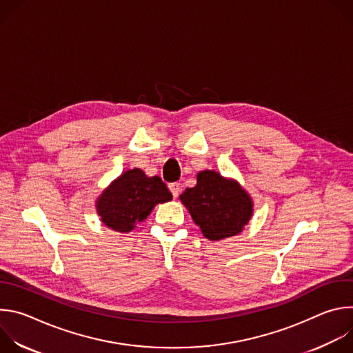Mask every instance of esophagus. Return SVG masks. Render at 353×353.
I'll return each mask as SVG.
<instances>
[{"mask_svg":"<svg viewBox=\"0 0 353 353\" xmlns=\"http://www.w3.org/2000/svg\"><path fill=\"white\" fill-rule=\"evenodd\" d=\"M169 190L172 191L173 198H177L179 194H180V191H181V187H180L179 183H170V184H169Z\"/></svg>","mask_w":353,"mask_h":353,"instance_id":"1","label":"esophagus"}]
</instances>
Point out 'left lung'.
<instances>
[{
    "label": "left lung",
    "mask_w": 353,
    "mask_h": 353,
    "mask_svg": "<svg viewBox=\"0 0 353 353\" xmlns=\"http://www.w3.org/2000/svg\"><path fill=\"white\" fill-rule=\"evenodd\" d=\"M180 199L203 234L212 241L239 234L253 214L248 194L236 181L212 170L199 172L196 185L185 188Z\"/></svg>",
    "instance_id": "8db88e82"
}]
</instances>
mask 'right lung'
<instances>
[{
  "instance_id": "1",
  "label": "right lung",
  "mask_w": 353,
  "mask_h": 353,
  "mask_svg": "<svg viewBox=\"0 0 353 353\" xmlns=\"http://www.w3.org/2000/svg\"><path fill=\"white\" fill-rule=\"evenodd\" d=\"M172 199L161 177H148L141 169L121 174L97 201V214L113 230L130 232L142 222L157 204Z\"/></svg>"
}]
</instances>
